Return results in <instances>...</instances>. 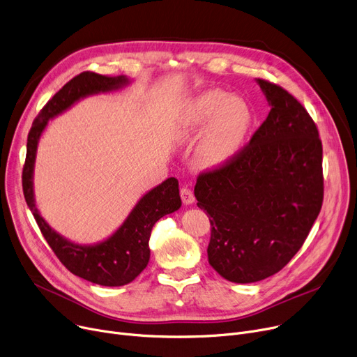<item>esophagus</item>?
<instances>
[{"instance_id":"obj_1","label":"esophagus","mask_w":357,"mask_h":357,"mask_svg":"<svg viewBox=\"0 0 357 357\" xmlns=\"http://www.w3.org/2000/svg\"><path fill=\"white\" fill-rule=\"evenodd\" d=\"M181 198H182V202L185 205H191L195 201V197H194L192 191L190 188H186V186H183V188L181 190Z\"/></svg>"}]
</instances>
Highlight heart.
I'll use <instances>...</instances> for the list:
<instances>
[{
  "label": "heart",
  "mask_w": 357,
  "mask_h": 357,
  "mask_svg": "<svg viewBox=\"0 0 357 357\" xmlns=\"http://www.w3.org/2000/svg\"><path fill=\"white\" fill-rule=\"evenodd\" d=\"M250 127L252 111L245 100L221 89H208L182 107L175 136L181 142H192L205 128L195 162L202 169H215L238 152Z\"/></svg>",
  "instance_id": "1"
}]
</instances>
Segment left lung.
<instances>
[{
	"mask_svg": "<svg viewBox=\"0 0 357 357\" xmlns=\"http://www.w3.org/2000/svg\"><path fill=\"white\" fill-rule=\"evenodd\" d=\"M271 111L250 143L201 174L197 205L207 211L210 265L236 284L266 279L301 249L323 205V146L307 109L288 91L256 79Z\"/></svg>",
	"mask_w": 357,
	"mask_h": 357,
	"instance_id": "left-lung-1",
	"label": "left lung"
}]
</instances>
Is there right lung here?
<instances>
[{"label": "right lung", "mask_w": 357, "mask_h": 357, "mask_svg": "<svg viewBox=\"0 0 357 357\" xmlns=\"http://www.w3.org/2000/svg\"><path fill=\"white\" fill-rule=\"evenodd\" d=\"M128 84L130 79L124 75L105 77L93 72H82L70 79L36 117L27 137V156L23 167L24 198L49 246L68 271L102 287L127 285L147 266L150 259L149 238L155 222L166 214L175 213L182 205L178 179L167 178L144 194L121 226L108 238L93 245H79L54 231L37 210L33 190L34 162L37 146L49 120L58 117L82 98L117 91Z\"/></svg>", "instance_id": "1"}]
</instances>
